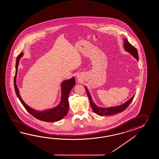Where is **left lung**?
Listing matches in <instances>:
<instances>
[{
  "mask_svg": "<svg viewBox=\"0 0 159 159\" xmlns=\"http://www.w3.org/2000/svg\"><path fill=\"white\" fill-rule=\"evenodd\" d=\"M124 47L125 48V51L129 52L131 54H132V56H134V57L136 58L138 60V51H137L136 48L130 44L129 43V41L126 39H125ZM86 90L87 94H88V97L90 100L91 108L95 114L100 115V116L114 115V114H118L119 112L123 111L128 107L129 105H130V103H131V102L132 101L133 99L135 97V95H134L132 98H131L128 101L126 102L125 103H124L123 105H120L119 106H116V107H109V108H102V107H97L96 105H95L94 102L92 101L91 95L90 94L89 92L88 91V89L86 88Z\"/></svg>",
  "mask_w": 159,
  "mask_h": 159,
  "instance_id": "1",
  "label": "left lung"
}]
</instances>
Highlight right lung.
I'll list each match as a JSON object with an SVG mask.
<instances>
[{
	"label": "right lung",
	"instance_id": "add662e5",
	"mask_svg": "<svg viewBox=\"0 0 159 159\" xmlns=\"http://www.w3.org/2000/svg\"><path fill=\"white\" fill-rule=\"evenodd\" d=\"M23 55V53L21 52L17 56L16 64V73L14 77V88L15 89V93L16 94L17 97L19 99L21 103H22V105H23L24 108L26 109L27 111L37 119L47 122H56V121L61 120L68 114V110H69L68 97L71 89L74 87V86L75 84V78L73 77L70 80H66L62 83L61 84L62 95H61V102L57 107L52 109L45 110L43 111H37L32 109L28 106H27L22 100L19 94V89L17 88V84L16 83V78L17 75V67L19 65V62L20 58L22 57Z\"/></svg>",
	"mask_w": 159,
	"mask_h": 159
}]
</instances>
